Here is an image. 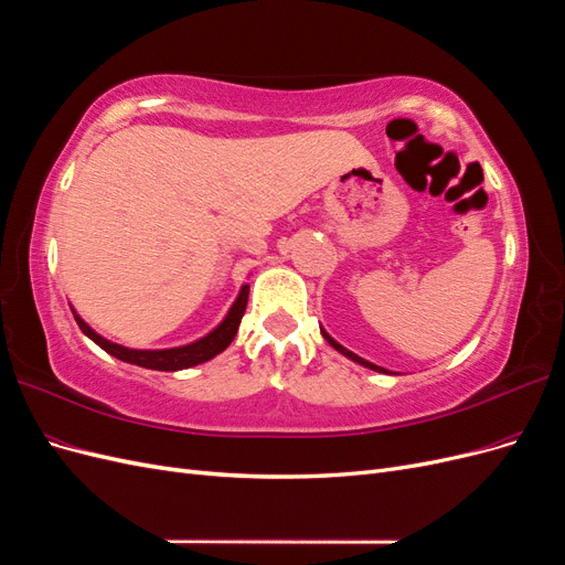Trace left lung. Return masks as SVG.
I'll list each match as a JSON object with an SVG mask.
<instances>
[{"label":"left lung","mask_w":565,"mask_h":565,"mask_svg":"<svg viewBox=\"0 0 565 565\" xmlns=\"http://www.w3.org/2000/svg\"><path fill=\"white\" fill-rule=\"evenodd\" d=\"M320 334L324 337V341H328V344L332 347V349H337L341 355H347L349 358V361H353V363H358V365H363V367H370V370H374V372H388L386 367H380V365H374V363H370V361H365V358H361V355H355L353 351H349L347 347H341L339 344V341L337 339H332L328 332H324L322 328H320Z\"/></svg>","instance_id":"left-lung-1"}]
</instances>
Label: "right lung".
<instances>
[{"mask_svg":"<svg viewBox=\"0 0 565 565\" xmlns=\"http://www.w3.org/2000/svg\"><path fill=\"white\" fill-rule=\"evenodd\" d=\"M247 297H249V285H243L241 292H237L233 306L228 309L226 318L221 320L212 332L204 337L191 341V344L174 347V349H129L122 344H115V341L100 337L96 330H92L87 322H84L77 311L71 306V311L79 324V330L87 334L96 347L104 349L106 353L115 355L117 361H125L129 365H139L146 370H160V372H177L185 367H195L200 363L212 361L214 355L221 351H226L231 347V341L237 334V328H241V320L247 309Z\"/></svg>","mask_w":565,"mask_h":565,"instance_id":"obj_1","label":"right lung"}]
</instances>
